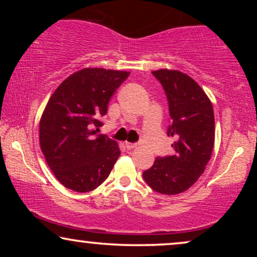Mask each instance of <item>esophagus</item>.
Masks as SVG:
<instances>
[{
    "label": "esophagus",
    "instance_id": "esophagus-1",
    "mask_svg": "<svg viewBox=\"0 0 257 257\" xmlns=\"http://www.w3.org/2000/svg\"><path fill=\"white\" fill-rule=\"evenodd\" d=\"M125 146H126V149H127V150H133V149H136V147L138 145H137V144H135V143H126Z\"/></svg>",
    "mask_w": 257,
    "mask_h": 257
}]
</instances>
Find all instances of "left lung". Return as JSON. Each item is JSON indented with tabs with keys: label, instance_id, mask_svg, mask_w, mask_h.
<instances>
[{
	"label": "left lung",
	"instance_id": "obj_1",
	"mask_svg": "<svg viewBox=\"0 0 257 257\" xmlns=\"http://www.w3.org/2000/svg\"><path fill=\"white\" fill-rule=\"evenodd\" d=\"M163 85L168 100L171 125L167 136L174 137V154L158 157L143 173L144 180L160 194L186 192L198 181L212 156L215 139L212 101L198 83L178 70L152 71Z\"/></svg>",
	"mask_w": 257,
	"mask_h": 257
}]
</instances>
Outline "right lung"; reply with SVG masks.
I'll return each instance as SVG.
<instances>
[{"label": "right lung", "mask_w": 257, "mask_h": 257, "mask_svg": "<svg viewBox=\"0 0 257 257\" xmlns=\"http://www.w3.org/2000/svg\"><path fill=\"white\" fill-rule=\"evenodd\" d=\"M128 76L127 71L82 69L63 80L49 99L40 121V145L66 188L90 192L111 173L120 150L97 132L111 97Z\"/></svg>", "instance_id": "obj_1"}]
</instances>
